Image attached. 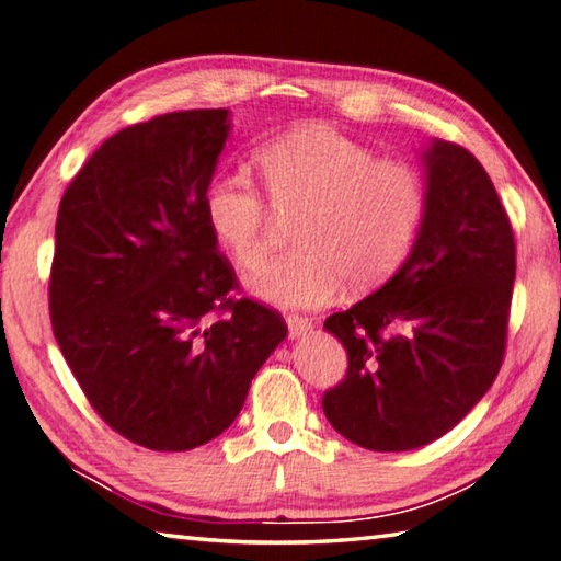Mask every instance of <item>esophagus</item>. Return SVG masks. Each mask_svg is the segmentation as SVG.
Masks as SVG:
<instances>
[{
	"label": "esophagus",
	"instance_id": "esophagus-1",
	"mask_svg": "<svg viewBox=\"0 0 561 561\" xmlns=\"http://www.w3.org/2000/svg\"><path fill=\"white\" fill-rule=\"evenodd\" d=\"M287 325H289V335H291V339H299V335L311 331V319H309V316L289 313V316H287Z\"/></svg>",
	"mask_w": 561,
	"mask_h": 561
}]
</instances>
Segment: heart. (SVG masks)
<instances>
[{"instance_id": "1", "label": "heart", "mask_w": 561, "mask_h": 561, "mask_svg": "<svg viewBox=\"0 0 561 561\" xmlns=\"http://www.w3.org/2000/svg\"><path fill=\"white\" fill-rule=\"evenodd\" d=\"M277 216H299L287 257L250 277V289L277 307H319L343 284L353 291L390 279L410 254L426 213V183L404 159H375L363 141L311 122L254 154ZM203 213L240 270L267 257L270 208L240 174H216Z\"/></svg>"}]
</instances>
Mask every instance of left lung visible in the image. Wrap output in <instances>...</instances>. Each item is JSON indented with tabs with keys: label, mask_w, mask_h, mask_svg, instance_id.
I'll return each mask as SVG.
<instances>
[{
	"label": "left lung",
	"mask_w": 561,
	"mask_h": 561,
	"mask_svg": "<svg viewBox=\"0 0 561 561\" xmlns=\"http://www.w3.org/2000/svg\"><path fill=\"white\" fill-rule=\"evenodd\" d=\"M426 213L412 254L382 287L323 329L348 353L323 392L325 420L370 451H410L473 410L503 365L515 282L511 218L471 151L424 154Z\"/></svg>",
	"instance_id": "obj_1"
}]
</instances>
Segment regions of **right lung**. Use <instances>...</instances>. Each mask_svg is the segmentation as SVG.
Returning <instances> with one entry per match:
<instances>
[{"instance_id": "obj_1", "label": "right lung", "mask_w": 561, "mask_h": 561, "mask_svg": "<svg viewBox=\"0 0 561 561\" xmlns=\"http://www.w3.org/2000/svg\"><path fill=\"white\" fill-rule=\"evenodd\" d=\"M228 129V110L119 129L58 206L48 311L60 353L107 426L151 451L226 432L287 335L279 311L236 297L203 213Z\"/></svg>"}]
</instances>
